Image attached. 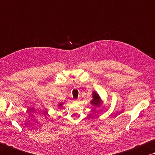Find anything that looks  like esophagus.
<instances>
[{
  "instance_id": "esophagus-1",
  "label": "esophagus",
  "mask_w": 155,
  "mask_h": 155,
  "mask_svg": "<svg viewBox=\"0 0 155 155\" xmlns=\"http://www.w3.org/2000/svg\"><path fill=\"white\" fill-rule=\"evenodd\" d=\"M74 102H78V100H74Z\"/></svg>"
}]
</instances>
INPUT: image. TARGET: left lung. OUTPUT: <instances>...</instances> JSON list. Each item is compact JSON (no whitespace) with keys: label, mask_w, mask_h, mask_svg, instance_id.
I'll list each match as a JSON object with an SVG mask.
<instances>
[{"label":"left lung","mask_w":155,"mask_h":155,"mask_svg":"<svg viewBox=\"0 0 155 155\" xmlns=\"http://www.w3.org/2000/svg\"><path fill=\"white\" fill-rule=\"evenodd\" d=\"M93 97H94V99H93L91 102V104L95 106H99L101 104V100L99 95H98L96 92L94 91V94H93Z\"/></svg>","instance_id":"8db88e82"}]
</instances>
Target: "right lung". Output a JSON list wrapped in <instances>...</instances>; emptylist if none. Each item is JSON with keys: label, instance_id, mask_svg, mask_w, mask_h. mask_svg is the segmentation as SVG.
<instances>
[{"label": "right lung", "instance_id": "right-lung-1", "mask_svg": "<svg viewBox=\"0 0 155 155\" xmlns=\"http://www.w3.org/2000/svg\"><path fill=\"white\" fill-rule=\"evenodd\" d=\"M62 104H59V106H62Z\"/></svg>", "mask_w": 155, "mask_h": 155}]
</instances>
